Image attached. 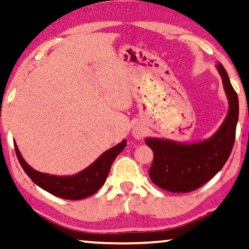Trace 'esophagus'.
I'll return each instance as SVG.
<instances>
[{
    "label": "esophagus",
    "mask_w": 249,
    "mask_h": 249,
    "mask_svg": "<svg viewBox=\"0 0 249 249\" xmlns=\"http://www.w3.org/2000/svg\"><path fill=\"white\" fill-rule=\"evenodd\" d=\"M132 135H134L135 138H142L144 136V130L142 128H135L134 131H132Z\"/></svg>",
    "instance_id": "obj_1"
}]
</instances>
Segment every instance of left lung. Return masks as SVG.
I'll list each match as a JSON object with an SVG mask.
<instances>
[{"instance_id":"left-lung-1","label":"left lung","mask_w":249,"mask_h":249,"mask_svg":"<svg viewBox=\"0 0 249 249\" xmlns=\"http://www.w3.org/2000/svg\"><path fill=\"white\" fill-rule=\"evenodd\" d=\"M218 72L229 98V112L217 132L207 141L195 144H177L170 141L146 138L153 151L150 178L162 190L175 193L191 192L211 180L230 157L235 140L239 117L238 95L222 64Z\"/></svg>"}]
</instances>
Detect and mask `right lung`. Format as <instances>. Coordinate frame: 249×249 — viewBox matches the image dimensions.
Masks as SVG:
<instances>
[{"label": "right lung", "mask_w": 249, "mask_h": 249, "mask_svg": "<svg viewBox=\"0 0 249 249\" xmlns=\"http://www.w3.org/2000/svg\"><path fill=\"white\" fill-rule=\"evenodd\" d=\"M125 144L127 142L124 141L117 146L109 148L86 170L70 177H59L38 173L22 159L17 145H15V150L22 169L36 185L59 198L80 200L95 195L104 185L113 161L125 147Z\"/></svg>", "instance_id": "obj_1"}]
</instances>
